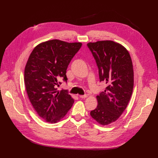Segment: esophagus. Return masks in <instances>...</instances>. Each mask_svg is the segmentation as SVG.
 <instances>
[{
  "instance_id": "1",
  "label": "esophagus",
  "mask_w": 158,
  "mask_h": 158,
  "mask_svg": "<svg viewBox=\"0 0 158 158\" xmlns=\"http://www.w3.org/2000/svg\"><path fill=\"white\" fill-rule=\"evenodd\" d=\"M79 97L81 98H87V95H79Z\"/></svg>"
}]
</instances>
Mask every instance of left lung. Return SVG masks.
<instances>
[{
    "label": "left lung",
    "mask_w": 158,
    "mask_h": 158,
    "mask_svg": "<svg viewBox=\"0 0 158 158\" xmlns=\"http://www.w3.org/2000/svg\"><path fill=\"white\" fill-rule=\"evenodd\" d=\"M96 61L100 81H105L104 92L96 97L97 108L90 115L107 126L117 120L126 109L134 86L133 66L127 50L111 40L87 44Z\"/></svg>",
    "instance_id": "8db88e82"
}]
</instances>
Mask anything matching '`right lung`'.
Segmentation results:
<instances>
[{
	"label": "right lung",
	"mask_w": 158,
	"mask_h": 158,
	"mask_svg": "<svg viewBox=\"0 0 158 158\" xmlns=\"http://www.w3.org/2000/svg\"><path fill=\"white\" fill-rule=\"evenodd\" d=\"M81 46L51 40L38 44L29 57L24 70L27 94L38 114L48 123L60 121L74 102L70 95L56 87L60 79L67 81L66 69Z\"/></svg>",
	"instance_id": "1"
}]
</instances>
